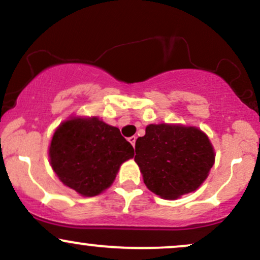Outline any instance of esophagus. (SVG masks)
I'll return each mask as SVG.
<instances>
[{
  "mask_svg": "<svg viewBox=\"0 0 260 260\" xmlns=\"http://www.w3.org/2000/svg\"><path fill=\"white\" fill-rule=\"evenodd\" d=\"M136 140H137V137H129V138H128V142H129L131 143V144H132L133 145V147H134V145H136Z\"/></svg>",
  "mask_w": 260,
  "mask_h": 260,
  "instance_id": "34e87169",
  "label": "esophagus"
}]
</instances>
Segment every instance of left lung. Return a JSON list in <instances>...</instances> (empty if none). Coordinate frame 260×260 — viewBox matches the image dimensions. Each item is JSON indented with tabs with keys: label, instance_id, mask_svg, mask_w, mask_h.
Returning <instances> with one entry per match:
<instances>
[{
	"label": "left lung",
	"instance_id": "obj_1",
	"mask_svg": "<svg viewBox=\"0 0 260 260\" xmlns=\"http://www.w3.org/2000/svg\"><path fill=\"white\" fill-rule=\"evenodd\" d=\"M134 160L151 192L176 199L201 186L213 168L215 154L210 140L198 128L149 124L145 136L137 139Z\"/></svg>",
	"mask_w": 260,
	"mask_h": 260
}]
</instances>
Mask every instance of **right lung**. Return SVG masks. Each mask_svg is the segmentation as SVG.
Returning <instances> with one entry per match:
<instances>
[{
	"label": "right lung",
	"mask_w": 260,
	"mask_h": 260,
	"mask_svg": "<svg viewBox=\"0 0 260 260\" xmlns=\"http://www.w3.org/2000/svg\"><path fill=\"white\" fill-rule=\"evenodd\" d=\"M49 154L62 183L92 197L111 186L121 164L134 156V149L118 128L99 118H73L57 128Z\"/></svg>",
	"instance_id": "1"
}]
</instances>
